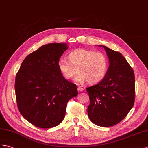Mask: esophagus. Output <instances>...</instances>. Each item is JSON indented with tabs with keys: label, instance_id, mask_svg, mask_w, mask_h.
<instances>
[{
	"label": "esophagus",
	"instance_id": "esophagus-1",
	"mask_svg": "<svg viewBox=\"0 0 148 148\" xmlns=\"http://www.w3.org/2000/svg\"><path fill=\"white\" fill-rule=\"evenodd\" d=\"M78 90L79 91V92H83V91H84V88H83V87H82V86H78Z\"/></svg>",
	"mask_w": 148,
	"mask_h": 148
}]
</instances>
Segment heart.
<instances>
[{
	"label": "heart",
	"instance_id": "1",
	"mask_svg": "<svg viewBox=\"0 0 148 148\" xmlns=\"http://www.w3.org/2000/svg\"><path fill=\"white\" fill-rule=\"evenodd\" d=\"M58 66L64 77L68 80L73 78L78 71L77 82L87 80L88 84L99 83L105 77L108 67V60L105 54L93 50L79 49L72 51L69 60L64 58L58 62Z\"/></svg>",
	"mask_w": 148,
	"mask_h": 148
}]
</instances>
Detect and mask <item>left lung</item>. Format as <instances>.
<instances>
[{
	"mask_svg": "<svg viewBox=\"0 0 148 148\" xmlns=\"http://www.w3.org/2000/svg\"><path fill=\"white\" fill-rule=\"evenodd\" d=\"M106 50L109 67L99 84L86 88L90 103V119L97 125L110 127L126 117L135 100L134 71L121 53L100 45Z\"/></svg>",
	"mask_w": 148,
	"mask_h": 148,
	"instance_id": "left-lung-1",
	"label": "left lung"
}]
</instances>
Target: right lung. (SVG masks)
Wrapping results in <instances>:
<instances>
[{
    "label": "right lung",
    "instance_id": "add662e5",
    "mask_svg": "<svg viewBox=\"0 0 148 148\" xmlns=\"http://www.w3.org/2000/svg\"><path fill=\"white\" fill-rule=\"evenodd\" d=\"M66 43H49L27 55L16 75L18 109L24 119L39 128L59 125L68 100L78 95L77 86L61 73L58 62Z\"/></svg>",
    "mask_w": 148,
    "mask_h": 148
}]
</instances>
